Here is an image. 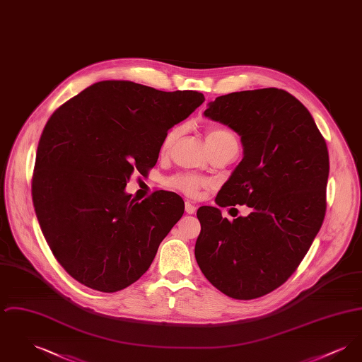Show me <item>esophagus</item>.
<instances>
[{
    "mask_svg": "<svg viewBox=\"0 0 362 362\" xmlns=\"http://www.w3.org/2000/svg\"><path fill=\"white\" fill-rule=\"evenodd\" d=\"M185 210H186V213H187V214H194V213H195V210H197V207H195V205L189 204V202H186V205H185Z\"/></svg>",
    "mask_w": 362,
    "mask_h": 362,
    "instance_id": "1",
    "label": "esophagus"
}]
</instances>
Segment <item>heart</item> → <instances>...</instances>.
<instances>
[{"mask_svg":"<svg viewBox=\"0 0 362 362\" xmlns=\"http://www.w3.org/2000/svg\"><path fill=\"white\" fill-rule=\"evenodd\" d=\"M180 132H182L180 126H173L165 133V136L161 141V145H160V152L163 155L171 149L176 138L180 136ZM206 142L209 149H214V148L228 145V144H238L233 132H230L226 127H221V126L210 127L207 130ZM168 183H170V186H173V189H179L189 197L198 195V192L207 186L206 179H204L198 175H192V173L175 175L168 180Z\"/></svg>","mask_w":362,"mask_h":362,"instance_id":"b5f03b06","label":"heart"}]
</instances>
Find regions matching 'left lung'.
<instances>
[{"label":"left lung","mask_w":362,"mask_h":362,"mask_svg":"<svg viewBox=\"0 0 362 362\" xmlns=\"http://www.w3.org/2000/svg\"><path fill=\"white\" fill-rule=\"evenodd\" d=\"M204 115L233 129L244 152L217 205L252 211L229 221L217 207H199L195 259L220 292L258 298L292 276L323 224L327 145L310 111L278 88L218 96Z\"/></svg>","instance_id":"8db88e82"}]
</instances>
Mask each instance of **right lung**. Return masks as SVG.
Listing matches in <instances>:
<instances>
[{"instance_id":"add662e5","label":"right lung","mask_w":362,"mask_h":362,"mask_svg":"<svg viewBox=\"0 0 362 362\" xmlns=\"http://www.w3.org/2000/svg\"><path fill=\"white\" fill-rule=\"evenodd\" d=\"M204 102L197 90L112 80L88 86L50 117L33 201L52 255L76 281L114 293L149 269L185 202L164 189L138 202L124 187L134 171L155 167L165 133Z\"/></svg>"}]
</instances>
